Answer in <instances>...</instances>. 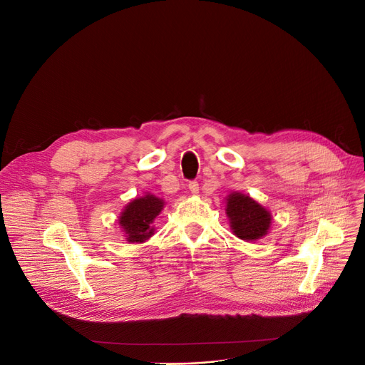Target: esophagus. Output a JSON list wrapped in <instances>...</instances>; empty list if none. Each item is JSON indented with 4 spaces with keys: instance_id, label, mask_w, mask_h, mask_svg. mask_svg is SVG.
Returning a JSON list of instances; mask_svg holds the SVG:
<instances>
[{
    "instance_id": "34e87169",
    "label": "esophagus",
    "mask_w": 365,
    "mask_h": 365,
    "mask_svg": "<svg viewBox=\"0 0 365 365\" xmlns=\"http://www.w3.org/2000/svg\"><path fill=\"white\" fill-rule=\"evenodd\" d=\"M189 190L192 195H198V192H200L198 182H189Z\"/></svg>"
}]
</instances>
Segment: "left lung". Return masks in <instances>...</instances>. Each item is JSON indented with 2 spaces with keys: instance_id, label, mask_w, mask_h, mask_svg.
<instances>
[{
  "instance_id": "obj_1",
  "label": "left lung",
  "mask_w": 365,
  "mask_h": 365,
  "mask_svg": "<svg viewBox=\"0 0 365 365\" xmlns=\"http://www.w3.org/2000/svg\"><path fill=\"white\" fill-rule=\"evenodd\" d=\"M225 212L234 235L244 241L263 238L272 225L269 210L241 192H231L226 197Z\"/></svg>"
}]
</instances>
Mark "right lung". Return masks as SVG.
<instances>
[{
    "instance_id": "add662e5",
    "label": "right lung",
    "mask_w": 365,
    "mask_h": 365,
    "mask_svg": "<svg viewBox=\"0 0 365 365\" xmlns=\"http://www.w3.org/2000/svg\"><path fill=\"white\" fill-rule=\"evenodd\" d=\"M164 205L165 201L163 198L150 192L133 198L118 217V225L123 229L125 240L130 244L145 242L149 240L155 232L153 220L160 216Z\"/></svg>"
}]
</instances>
